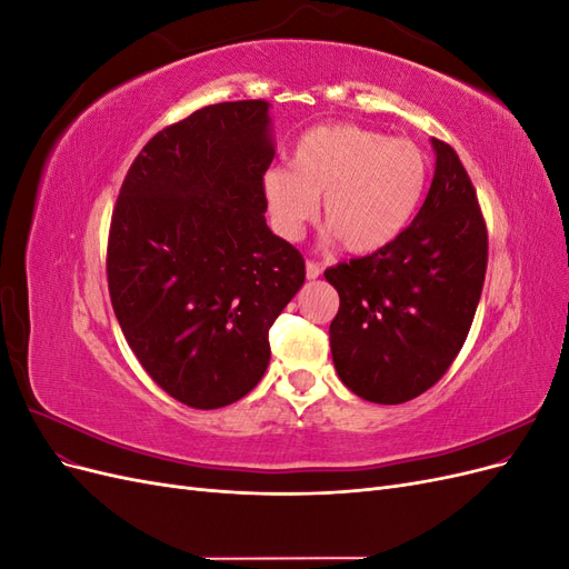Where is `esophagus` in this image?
I'll list each match as a JSON object with an SVG mask.
<instances>
[{
  "label": "esophagus",
  "mask_w": 569,
  "mask_h": 569,
  "mask_svg": "<svg viewBox=\"0 0 569 569\" xmlns=\"http://www.w3.org/2000/svg\"><path fill=\"white\" fill-rule=\"evenodd\" d=\"M320 272H322V266L318 261H313V258H308V261H306V278L308 280H318Z\"/></svg>",
  "instance_id": "1"
}]
</instances>
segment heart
Instances as JSON below:
<instances>
[{
	"label": "heart",
	"instance_id": "heart-1",
	"mask_svg": "<svg viewBox=\"0 0 569 569\" xmlns=\"http://www.w3.org/2000/svg\"><path fill=\"white\" fill-rule=\"evenodd\" d=\"M429 163L408 140L360 126H320L295 144L291 168L274 166L263 176L272 228L297 239L318 211L341 247L372 253L391 244L418 211Z\"/></svg>",
	"mask_w": 569,
	"mask_h": 569
}]
</instances>
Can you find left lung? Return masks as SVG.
I'll list each match as a JSON object with an SVG mask.
<instances>
[{
  "instance_id": "8db88e82",
  "label": "left lung",
  "mask_w": 569,
  "mask_h": 569,
  "mask_svg": "<svg viewBox=\"0 0 569 569\" xmlns=\"http://www.w3.org/2000/svg\"><path fill=\"white\" fill-rule=\"evenodd\" d=\"M435 180L391 244L325 270L339 291L330 325L339 380L372 403L435 387L468 339L487 274L489 234L468 170L432 140Z\"/></svg>"
}]
</instances>
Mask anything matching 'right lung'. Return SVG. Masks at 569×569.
I'll return each mask as SVG.
<instances>
[{"mask_svg": "<svg viewBox=\"0 0 569 569\" xmlns=\"http://www.w3.org/2000/svg\"><path fill=\"white\" fill-rule=\"evenodd\" d=\"M272 157L268 101H222L153 134L120 184L113 313L147 375L189 408L261 382L268 330L306 280L299 249L266 226Z\"/></svg>", "mask_w": 569, "mask_h": 569, "instance_id": "add662e5", "label": "right lung"}]
</instances>
